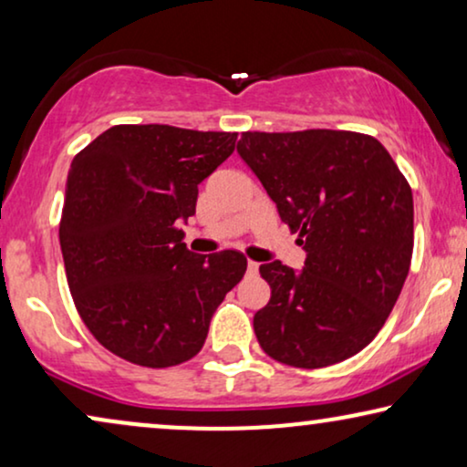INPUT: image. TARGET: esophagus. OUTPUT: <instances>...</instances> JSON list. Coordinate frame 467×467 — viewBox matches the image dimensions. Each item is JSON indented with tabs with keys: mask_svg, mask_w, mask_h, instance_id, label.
I'll return each instance as SVG.
<instances>
[{
	"mask_svg": "<svg viewBox=\"0 0 467 467\" xmlns=\"http://www.w3.org/2000/svg\"><path fill=\"white\" fill-rule=\"evenodd\" d=\"M257 272H259V264H257V261L248 259V274H257Z\"/></svg>",
	"mask_w": 467,
	"mask_h": 467,
	"instance_id": "34e87169",
	"label": "esophagus"
}]
</instances>
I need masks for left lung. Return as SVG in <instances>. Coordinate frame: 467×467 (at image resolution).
<instances>
[{"label": "left lung", "mask_w": 467, "mask_h": 467, "mask_svg": "<svg viewBox=\"0 0 467 467\" xmlns=\"http://www.w3.org/2000/svg\"><path fill=\"white\" fill-rule=\"evenodd\" d=\"M238 152L306 251L302 272L259 267L272 289L253 318L261 348L306 369L357 355L410 270V184L379 140L357 131H244Z\"/></svg>", "instance_id": "8db88e82"}]
</instances>
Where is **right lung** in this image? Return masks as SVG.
I'll return each instance as SVG.
<instances>
[{"mask_svg": "<svg viewBox=\"0 0 467 467\" xmlns=\"http://www.w3.org/2000/svg\"><path fill=\"white\" fill-rule=\"evenodd\" d=\"M238 133L114 125L74 157L59 242L76 310L101 347L144 368L189 361L246 272L238 251L195 254L182 229L197 184Z\"/></svg>", "mask_w": 467, "mask_h": 467, "instance_id": "add662e5", "label": "right lung"}]
</instances>
